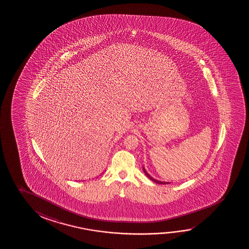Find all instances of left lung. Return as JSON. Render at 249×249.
<instances>
[{
    "label": "left lung",
    "instance_id": "obj_1",
    "mask_svg": "<svg viewBox=\"0 0 249 249\" xmlns=\"http://www.w3.org/2000/svg\"><path fill=\"white\" fill-rule=\"evenodd\" d=\"M143 173H144V174H145V175H146L147 177L149 178H150V180L153 181V182H155V183H157V184H169V183H168V182H161V181H158V180H157V179H155V178H152V177H151V176H150V174H148V173H147L146 170H145V169H144V167H143Z\"/></svg>",
    "mask_w": 249,
    "mask_h": 249
}]
</instances>
